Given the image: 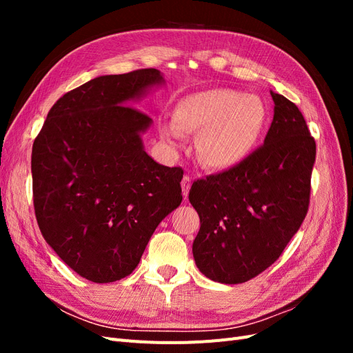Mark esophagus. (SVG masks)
Returning a JSON list of instances; mask_svg holds the SVG:
<instances>
[{"mask_svg":"<svg viewBox=\"0 0 353 353\" xmlns=\"http://www.w3.org/2000/svg\"><path fill=\"white\" fill-rule=\"evenodd\" d=\"M181 187H183V194H184V197L187 199L188 190H190V187H191V176H190V175H184L183 183H181Z\"/></svg>","mask_w":353,"mask_h":353,"instance_id":"obj_1","label":"esophagus"}]
</instances>
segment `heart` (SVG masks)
I'll list each match as a JSON object with an SVG mask.
<instances>
[{
  "label": "heart",
  "instance_id": "b5f03b06",
  "mask_svg": "<svg viewBox=\"0 0 353 353\" xmlns=\"http://www.w3.org/2000/svg\"><path fill=\"white\" fill-rule=\"evenodd\" d=\"M265 125L266 108L261 97L219 88L181 101L175 109V122L163 125V135L179 143L184 132L200 134L197 154L201 162L225 168L253 150Z\"/></svg>",
  "mask_w": 353,
  "mask_h": 353
}]
</instances>
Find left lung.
Wrapping results in <instances>:
<instances>
[{
    "mask_svg": "<svg viewBox=\"0 0 353 353\" xmlns=\"http://www.w3.org/2000/svg\"><path fill=\"white\" fill-rule=\"evenodd\" d=\"M271 95L274 119L263 145L190 190L200 216L194 261L213 281L240 284L270 268L307 213L315 140L297 105Z\"/></svg>",
    "mask_w": 353,
    "mask_h": 353,
    "instance_id": "left-lung-1",
    "label": "left lung"
}]
</instances>
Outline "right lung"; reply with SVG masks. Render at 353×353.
Here are the masks:
<instances>
[{
    "label": "right lung",
    "instance_id": "1",
    "mask_svg": "<svg viewBox=\"0 0 353 353\" xmlns=\"http://www.w3.org/2000/svg\"><path fill=\"white\" fill-rule=\"evenodd\" d=\"M162 82L157 69L91 79L56 101L32 147L42 236L92 283L130 275L160 221L183 201L184 170L144 152L140 134L153 121L128 105Z\"/></svg>",
    "mask_w": 353,
    "mask_h": 353
}]
</instances>
